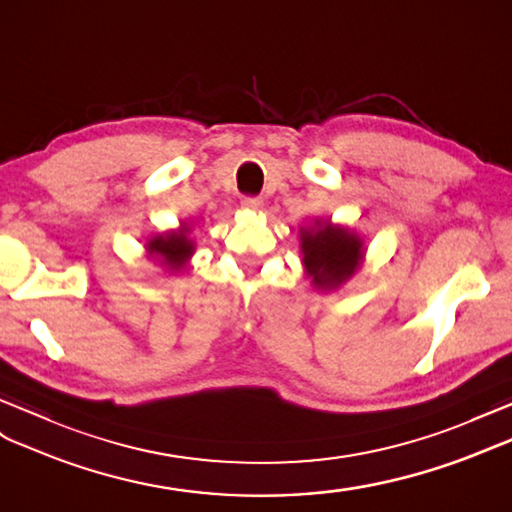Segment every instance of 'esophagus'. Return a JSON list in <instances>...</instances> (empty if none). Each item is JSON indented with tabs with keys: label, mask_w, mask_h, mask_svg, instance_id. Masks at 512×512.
Listing matches in <instances>:
<instances>
[{
	"label": "esophagus",
	"mask_w": 512,
	"mask_h": 512,
	"mask_svg": "<svg viewBox=\"0 0 512 512\" xmlns=\"http://www.w3.org/2000/svg\"><path fill=\"white\" fill-rule=\"evenodd\" d=\"M241 206L249 208V210H260L263 208V197H256V195H245L241 199Z\"/></svg>",
	"instance_id": "obj_1"
}]
</instances>
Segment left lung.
<instances>
[{
  "instance_id": "1",
  "label": "left lung",
  "mask_w": 512,
  "mask_h": 512,
  "mask_svg": "<svg viewBox=\"0 0 512 512\" xmlns=\"http://www.w3.org/2000/svg\"><path fill=\"white\" fill-rule=\"evenodd\" d=\"M302 254L306 273L321 289H334L354 276L363 256V243L345 228L319 223L317 228L302 230Z\"/></svg>"
}]
</instances>
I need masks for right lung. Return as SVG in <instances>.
<instances>
[{
    "label": "right lung",
    "instance_id": "right-lung-1",
    "mask_svg": "<svg viewBox=\"0 0 512 512\" xmlns=\"http://www.w3.org/2000/svg\"><path fill=\"white\" fill-rule=\"evenodd\" d=\"M149 252L160 256L165 260V265L169 269H180L184 265V260L193 254V243L184 232H171L167 236H156V239L147 245Z\"/></svg>",
    "mask_w": 512,
    "mask_h": 512
}]
</instances>
